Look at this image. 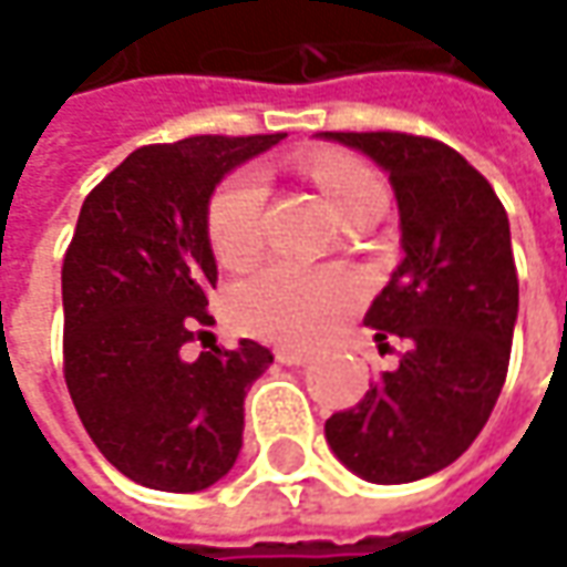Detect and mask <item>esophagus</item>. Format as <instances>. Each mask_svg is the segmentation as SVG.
<instances>
[{
    "label": "esophagus",
    "instance_id": "34e87169",
    "mask_svg": "<svg viewBox=\"0 0 567 567\" xmlns=\"http://www.w3.org/2000/svg\"><path fill=\"white\" fill-rule=\"evenodd\" d=\"M310 354H313V351L295 348V344H279V348H276V361L288 363V367H303V363L310 361Z\"/></svg>",
    "mask_w": 567,
    "mask_h": 567
}]
</instances>
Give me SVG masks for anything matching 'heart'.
Listing matches in <instances>:
<instances>
[{
	"instance_id": "1",
	"label": "heart",
	"mask_w": 567,
	"mask_h": 567,
	"mask_svg": "<svg viewBox=\"0 0 567 567\" xmlns=\"http://www.w3.org/2000/svg\"><path fill=\"white\" fill-rule=\"evenodd\" d=\"M307 172L342 219L373 194H382L380 178L351 156H317L307 163ZM206 235L219 264L238 269L257 260L266 235V182L260 172L245 168L225 178L206 209ZM358 298L361 282L344 269L272 264L238 285L228 307L235 322L254 336L317 342Z\"/></svg>"
}]
</instances>
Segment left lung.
Here are the masks:
<instances>
[{"label": "left lung", "mask_w": 567, "mask_h": 567, "mask_svg": "<svg viewBox=\"0 0 567 567\" xmlns=\"http://www.w3.org/2000/svg\"><path fill=\"white\" fill-rule=\"evenodd\" d=\"M389 172L404 260L363 322L401 339L399 367L326 440L370 483L430 477L467 452L505 385L517 320V269L505 206L458 150L401 131H326Z\"/></svg>", "instance_id": "8db88e82"}]
</instances>
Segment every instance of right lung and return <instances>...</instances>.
<instances>
[{
    "label": "right lung",
    "instance_id": "add662e5",
    "mask_svg": "<svg viewBox=\"0 0 567 567\" xmlns=\"http://www.w3.org/2000/svg\"><path fill=\"white\" fill-rule=\"evenodd\" d=\"M282 137L150 144L81 206L62 264L65 385L103 458L141 486L200 493L241 452L245 395L272 363L269 348L241 339L185 358V344L213 336L209 197Z\"/></svg>",
    "mask_w": 567,
    "mask_h": 567
}]
</instances>
